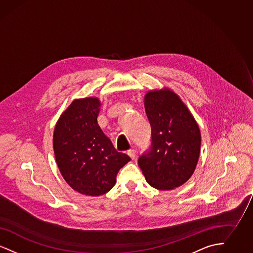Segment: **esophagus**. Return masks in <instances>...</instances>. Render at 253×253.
Listing matches in <instances>:
<instances>
[{
    "instance_id": "obj_1",
    "label": "esophagus",
    "mask_w": 253,
    "mask_h": 253,
    "mask_svg": "<svg viewBox=\"0 0 253 253\" xmlns=\"http://www.w3.org/2000/svg\"><path fill=\"white\" fill-rule=\"evenodd\" d=\"M127 154H128V156L132 158V160L135 158V151L134 150H129L128 152H127Z\"/></svg>"
}]
</instances>
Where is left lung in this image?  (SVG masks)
Returning <instances> with one entry per match:
<instances>
[{"label":"left lung","instance_id":"obj_1","mask_svg":"<svg viewBox=\"0 0 253 253\" xmlns=\"http://www.w3.org/2000/svg\"><path fill=\"white\" fill-rule=\"evenodd\" d=\"M144 106L152 144L138 158V166L153 188L173 190L190 179L197 165L199 127L180 97L169 89L148 92Z\"/></svg>","mask_w":253,"mask_h":253}]
</instances>
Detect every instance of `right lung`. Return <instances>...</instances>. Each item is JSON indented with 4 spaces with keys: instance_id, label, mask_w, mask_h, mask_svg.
<instances>
[{
    "instance_id": "1",
    "label": "right lung",
    "mask_w": 253,
    "mask_h": 253,
    "mask_svg": "<svg viewBox=\"0 0 253 253\" xmlns=\"http://www.w3.org/2000/svg\"><path fill=\"white\" fill-rule=\"evenodd\" d=\"M96 97L75 99L60 116L53 148L60 173L78 193L98 196L116 184L117 174L131 158L119 153L102 132Z\"/></svg>"
}]
</instances>
